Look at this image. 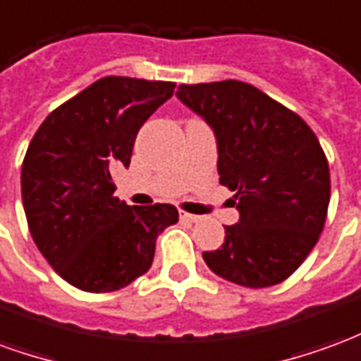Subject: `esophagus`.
<instances>
[{"instance_id":"34e87169","label":"esophagus","mask_w":361,"mask_h":361,"mask_svg":"<svg viewBox=\"0 0 361 361\" xmlns=\"http://www.w3.org/2000/svg\"><path fill=\"white\" fill-rule=\"evenodd\" d=\"M180 219L188 220V222H199V220H201V216H197V214H189V212H185V211H180Z\"/></svg>"}]
</instances>
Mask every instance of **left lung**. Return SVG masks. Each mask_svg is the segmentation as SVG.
<instances>
[{
    "label": "left lung",
    "instance_id": "1",
    "mask_svg": "<svg viewBox=\"0 0 361 361\" xmlns=\"http://www.w3.org/2000/svg\"><path fill=\"white\" fill-rule=\"evenodd\" d=\"M176 96L211 126L220 183L235 191L240 220L203 259L247 288L274 286L302 265L323 232L329 162L298 114L242 81L180 85Z\"/></svg>",
    "mask_w": 361,
    "mask_h": 361
}]
</instances>
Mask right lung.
I'll return each instance as SVG.
<instances>
[{
	"instance_id": "add662e5",
	"label": "right lung",
	"mask_w": 361,
	"mask_h": 361,
	"mask_svg": "<svg viewBox=\"0 0 361 361\" xmlns=\"http://www.w3.org/2000/svg\"><path fill=\"white\" fill-rule=\"evenodd\" d=\"M176 85L104 77L51 111L28 145L20 193L28 230L51 269L85 292H114L149 271L172 204L129 207L111 172Z\"/></svg>"
}]
</instances>
